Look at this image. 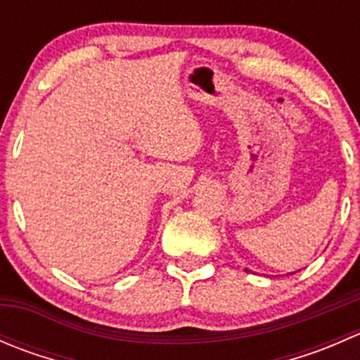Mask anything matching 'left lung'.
Masks as SVG:
<instances>
[{
  "label": "left lung",
  "mask_w": 360,
  "mask_h": 360,
  "mask_svg": "<svg viewBox=\"0 0 360 360\" xmlns=\"http://www.w3.org/2000/svg\"><path fill=\"white\" fill-rule=\"evenodd\" d=\"M245 271H249V270H245Z\"/></svg>",
  "instance_id": "left-lung-1"
}]
</instances>
